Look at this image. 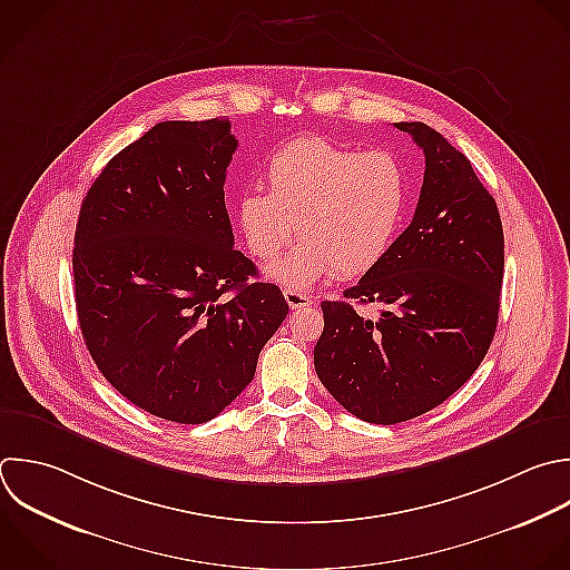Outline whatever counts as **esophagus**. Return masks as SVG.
Wrapping results in <instances>:
<instances>
[{
    "label": "esophagus",
    "mask_w": 570,
    "mask_h": 570,
    "mask_svg": "<svg viewBox=\"0 0 570 570\" xmlns=\"http://www.w3.org/2000/svg\"><path fill=\"white\" fill-rule=\"evenodd\" d=\"M283 294H285V301H287V305H289L292 309H301V307H312V305H314L312 296L301 294V292H296V289H285Z\"/></svg>",
    "instance_id": "esophagus-1"
}]
</instances>
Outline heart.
<instances>
[{"mask_svg": "<svg viewBox=\"0 0 570 570\" xmlns=\"http://www.w3.org/2000/svg\"><path fill=\"white\" fill-rule=\"evenodd\" d=\"M267 191L238 198V223L258 261L276 258L296 229L301 243L267 267V276L303 289L332 276L354 278L392 249L410 200L403 165L387 151L347 149L325 138H298L265 165Z\"/></svg>", "mask_w": 570, "mask_h": 570, "instance_id": "b5f03b06", "label": "heart"}]
</instances>
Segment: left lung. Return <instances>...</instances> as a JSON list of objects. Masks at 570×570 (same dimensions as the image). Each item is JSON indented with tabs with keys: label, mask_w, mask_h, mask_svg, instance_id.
<instances>
[{
	"label": "left lung",
	"mask_w": 570,
	"mask_h": 570,
	"mask_svg": "<svg viewBox=\"0 0 570 570\" xmlns=\"http://www.w3.org/2000/svg\"><path fill=\"white\" fill-rule=\"evenodd\" d=\"M423 149L416 212L387 256L323 301L314 367L354 416L392 425L454 394L483 361L499 318L503 229L470 160L423 122H396ZM384 309L372 322L351 301Z\"/></svg>",
	"instance_id": "8db88e82"
}]
</instances>
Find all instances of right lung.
Instances as JSON below:
<instances>
[{
  "label": "right lung",
  "instance_id": "right-lung-1",
  "mask_svg": "<svg viewBox=\"0 0 570 570\" xmlns=\"http://www.w3.org/2000/svg\"><path fill=\"white\" fill-rule=\"evenodd\" d=\"M236 147L227 118L158 122L109 160L76 227V309L96 365L176 423L220 414L289 309L234 249L223 187Z\"/></svg>",
  "mask_w": 570,
  "mask_h": 570
}]
</instances>
